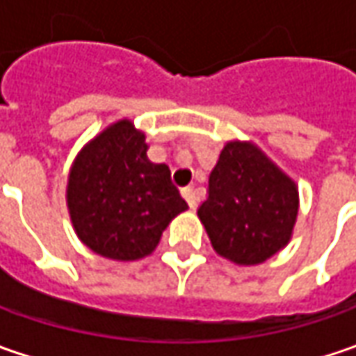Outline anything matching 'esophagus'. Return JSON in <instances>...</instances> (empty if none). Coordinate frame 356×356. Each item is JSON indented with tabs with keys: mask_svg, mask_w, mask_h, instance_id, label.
<instances>
[{
	"mask_svg": "<svg viewBox=\"0 0 356 356\" xmlns=\"http://www.w3.org/2000/svg\"><path fill=\"white\" fill-rule=\"evenodd\" d=\"M182 196H184V200L188 202V206H190V208L194 210V208H196V204H198V196H196V190L188 186V188H184V190H182Z\"/></svg>",
	"mask_w": 356,
	"mask_h": 356,
	"instance_id": "1",
	"label": "esophagus"
}]
</instances>
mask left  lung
Returning <instances> with one entry per match:
<instances>
[{
  "label": "left lung",
  "mask_w": 356,
  "mask_h": 356,
  "mask_svg": "<svg viewBox=\"0 0 356 356\" xmlns=\"http://www.w3.org/2000/svg\"><path fill=\"white\" fill-rule=\"evenodd\" d=\"M297 212L293 180L253 143L232 140L210 174L198 218L216 253L238 266H257L289 243Z\"/></svg>",
  "instance_id": "8db88e82"
}]
</instances>
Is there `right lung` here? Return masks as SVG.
I'll return each instance as SVG.
<instances>
[{
    "mask_svg": "<svg viewBox=\"0 0 356 356\" xmlns=\"http://www.w3.org/2000/svg\"><path fill=\"white\" fill-rule=\"evenodd\" d=\"M144 138L122 118L97 134L69 172L67 206L75 234L108 259L150 255L168 224L188 210L170 168L148 160Z\"/></svg>",
    "mask_w": 356,
    "mask_h": 356,
    "instance_id": "1",
    "label": "right lung"
}]
</instances>
